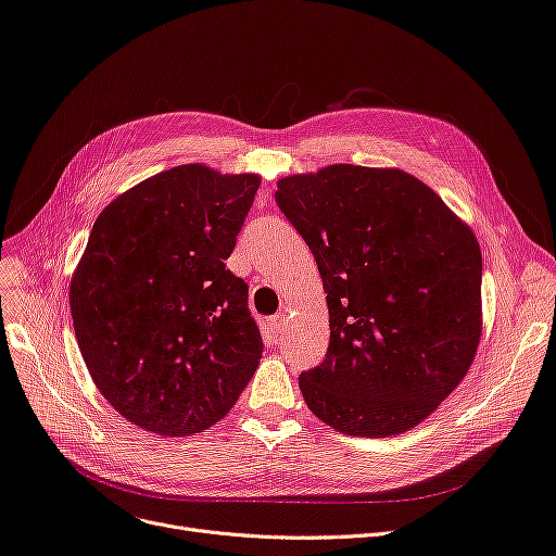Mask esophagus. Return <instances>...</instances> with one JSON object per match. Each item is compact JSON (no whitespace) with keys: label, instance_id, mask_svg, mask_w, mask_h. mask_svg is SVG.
<instances>
[{"label":"esophagus","instance_id":"obj_1","mask_svg":"<svg viewBox=\"0 0 556 556\" xmlns=\"http://www.w3.org/2000/svg\"><path fill=\"white\" fill-rule=\"evenodd\" d=\"M283 319H286L283 313H277V315H273V317L268 319V329H270L275 336H279V333L283 331Z\"/></svg>","mask_w":556,"mask_h":556}]
</instances>
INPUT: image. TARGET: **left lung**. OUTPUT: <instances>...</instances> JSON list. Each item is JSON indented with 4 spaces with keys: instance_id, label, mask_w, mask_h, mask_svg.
<instances>
[{
    "instance_id": "left-lung-1",
    "label": "left lung",
    "mask_w": 556,
    "mask_h": 556,
    "mask_svg": "<svg viewBox=\"0 0 556 556\" xmlns=\"http://www.w3.org/2000/svg\"><path fill=\"white\" fill-rule=\"evenodd\" d=\"M277 207L325 281L331 340L300 376L311 413L344 434L410 430L469 371L482 331V254L421 180L333 164L277 182Z\"/></svg>"
}]
</instances>
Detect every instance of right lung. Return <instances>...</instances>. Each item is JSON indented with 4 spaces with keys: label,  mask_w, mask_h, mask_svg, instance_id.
<instances>
[{
    "label": "right lung",
    "mask_w": 556,
    "mask_h": 556,
    "mask_svg": "<svg viewBox=\"0 0 556 556\" xmlns=\"http://www.w3.org/2000/svg\"><path fill=\"white\" fill-rule=\"evenodd\" d=\"M258 185L252 173L182 164L97 218L72 277L74 331L92 381L135 426L170 437L210 428L256 371L248 283L225 258Z\"/></svg>",
    "instance_id": "1"
}]
</instances>
